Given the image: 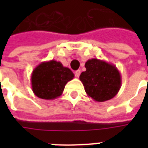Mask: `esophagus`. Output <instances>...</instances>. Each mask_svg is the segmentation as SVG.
<instances>
[{
    "label": "esophagus",
    "instance_id": "esophagus-1",
    "mask_svg": "<svg viewBox=\"0 0 148 148\" xmlns=\"http://www.w3.org/2000/svg\"><path fill=\"white\" fill-rule=\"evenodd\" d=\"M74 74H75V76H76L77 77H78L80 76V74H81V70H77V71H76Z\"/></svg>",
    "mask_w": 148,
    "mask_h": 148
}]
</instances>
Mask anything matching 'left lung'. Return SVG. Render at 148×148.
Wrapping results in <instances>:
<instances>
[{"instance_id": "obj_1", "label": "left lung", "mask_w": 148, "mask_h": 148, "mask_svg": "<svg viewBox=\"0 0 148 148\" xmlns=\"http://www.w3.org/2000/svg\"><path fill=\"white\" fill-rule=\"evenodd\" d=\"M85 67L79 78L88 97L103 102L116 96L121 87V76L115 65L92 58L85 63Z\"/></svg>"}]
</instances>
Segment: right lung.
I'll list each match as a JSON object with an SVG mask.
<instances>
[{
  "mask_svg": "<svg viewBox=\"0 0 148 148\" xmlns=\"http://www.w3.org/2000/svg\"><path fill=\"white\" fill-rule=\"evenodd\" d=\"M74 77V73L59 61L42 62L31 74L32 90L39 98L53 100L62 95L66 84Z\"/></svg>",
  "mask_w": 148,
  "mask_h": 148,
  "instance_id": "1",
  "label": "right lung"
}]
</instances>
